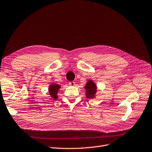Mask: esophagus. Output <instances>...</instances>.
Returning a JSON list of instances; mask_svg holds the SVG:
<instances>
[{"instance_id":"esophagus-1","label":"esophagus","mask_w":152,"mask_h":152,"mask_svg":"<svg viewBox=\"0 0 152 152\" xmlns=\"http://www.w3.org/2000/svg\"><path fill=\"white\" fill-rule=\"evenodd\" d=\"M75 84V83L74 82H70L69 83V85L70 86H74Z\"/></svg>"}]
</instances>
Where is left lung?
<instances>
[{"instance_id":"left-lung-1","label":"left lung","mask_w":152,"mask_h":152,"mask_svg":"<svg viewBox=\"0 0 152 152\" xmlns=\"http://www.w3.org/2000/svg\"><path fill=\"white\" fill-rule=\"evenodd\" d=\"M86 90V96L88 98H94L96 93V86L92 80L88 81L85 86Z\"/></svg>"}]
</instances>
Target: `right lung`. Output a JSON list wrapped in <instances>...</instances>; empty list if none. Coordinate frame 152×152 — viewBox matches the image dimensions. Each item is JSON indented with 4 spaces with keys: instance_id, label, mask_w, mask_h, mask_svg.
<instances>
[{
    "instance_id": "right-lung-1",
    "label": "right lung",
    "mask_w": 152,
    "mask_h": 152,
    "mask_svg": "<svg viewBox=\"0 0 152 152\" xmlns=\"http://www.w3.org/2000/svg\"><path fill=\"white\" fill-rule=\"evenodd\" d=\"M61 88V86L57 85V84H53L49 86V91L50 96L52 97L53 99H56L57 98V93L59 89Z\"/></svg>"
}]
</instances>
